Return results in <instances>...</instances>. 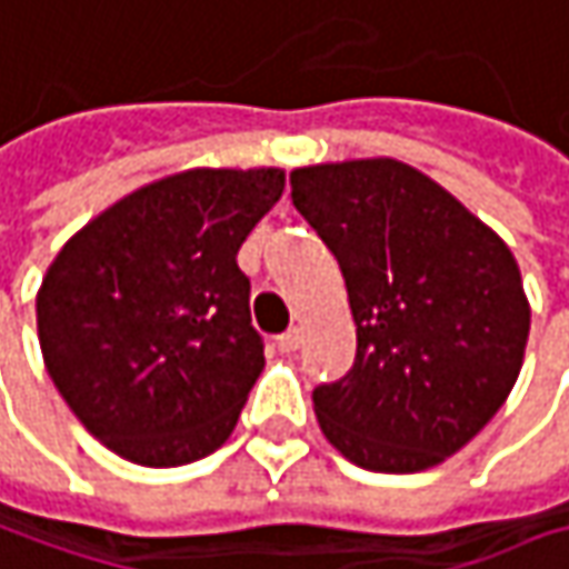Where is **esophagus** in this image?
Returning <instances> with one entry per match:
<instances>
[{
    "label": "esophagus",
    "instance_id": "obj_1",
    "mask_svg": "<svg viewBox=\"0 0 569 569\" xmlns=\"http://www.w3.org/2000/svg\"><path fill=\"white\" fill-rule=\"evenodd\" d=\"M299 343H302V331L299 328H289L277 337V347H280V353H296L299 350Z\"/></svg>",
    "mask_w": 569,
    "mask_h": 569
}]
</instances>
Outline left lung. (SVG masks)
<instances>
[{
	"label": "left lung",
	"instance_id": "left-lung-1",
	"mask_svg": "<svg viewBox=\"0 0 569 569\" xmlns=\"http://www.w3.org/2000/svg\"><path fill=\"white\" fill-rule=\"evenodd\" d=\"M292 203L340 263L353 369L311 391L321 432L366 471L456 456L519 379L531 309L507 241L395 159L309 164Z\"/></svg>",
	"mask_w": 569,
	"mask_h": 569
}]
</instances>
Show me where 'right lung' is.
<instances>
[{"instance_id": "right-lung-1", "label": "right lung", "mask_w": 569, "mask_h": 569, "mask_svg": "<svg viewBox=\"0 0 569 569\" xmlns=\"http://www.w3.org/2000/svg\"><path fill=\"white\" fill-rule=\"evenodd\" d=\"M283 184L280 168H190L117 200L50 263L43 366L120 458L178 468L236 430L263 369L236 258Z\"/></svg>"}]
</instances>
